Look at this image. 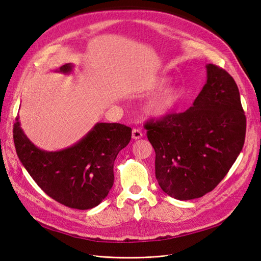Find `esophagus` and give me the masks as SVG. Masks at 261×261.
Instances as JSON below:
<instances>
[{
    "instance_id": "1",
    "label": "esophagus",
    "mask_w": 261,
    "mask_h": 261,
    "mask_svg": "<svg viewBox=\"0 0 261 261\" xmlns=\"http://www.w3.org/2000/svg\"><path fill=\"white\" fill-rule=\"evenodd\" d=\"M132 137H133V139H135V140H137V139H140L141 137H142V133L139 130V129H133V132H132Z\"/></svg>"
}]
</instances>
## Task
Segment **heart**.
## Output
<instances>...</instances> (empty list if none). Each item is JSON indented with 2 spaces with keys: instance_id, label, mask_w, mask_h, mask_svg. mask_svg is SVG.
<instances>
[{
  "instance_id": "1",
  "label": "heart",
  "mask_w": 261,
  "mask_h": 261,
  "mask_svg": "<svg viewBox=\"0 0 261 261\" xmlns=\"http://www.w3.org/2000/svg\"><path fill=\"white\" fill-rule=\"evenodd\" d=\"M169 79L167 76H158L145 87L146 94H153L160 89L161 91L152 96L145 103L143 111L152 119L164 118L172 111L182 96V91L177 86H167Z\"/></svg>"
}]
</instances>
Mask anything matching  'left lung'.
Returning <instances> with one entry per match:
<instances>
[{
	"label": "left lung",
	"instance_id": "8db88e82",
	"mask_svg": "<svg viewBox=\"0 0 261 261\" xmlns=\"http://www.w3.org/2000/svg\"><path fill=\"white\" fill-rule=\"evenodd\" d=\"M205 67L207 79L193 105L146 126L159 186L180 201L211 192L244 146L246 118L236 81L217 66Z\"/></svg>",
	"mask_w": 261,
	"mask_h": 261
}]
</instances>
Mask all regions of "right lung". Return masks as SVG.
<instances>
[{
	"label": "right lung",
	"mask_w": 261,
	"mask_h": 261,
	"mask_svg": "<svg viewBox=\"0 0 261 261\" xmlns=\"http://www.w3.org/2000/svg\"><path fill=\"white\" fill-rule=\"evenodd\" d=\"M73 64L56 69L71 74ZM17 155L27 172L51 199L71 208L89 210L99 205L114 182L113 165L132 138V128L120 123H96L74 145L45 151L27 137L19 116L14 124Z\"/></svg>",
	"instance_id": "right-lung-1"
}]
</instances>
